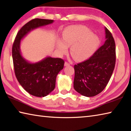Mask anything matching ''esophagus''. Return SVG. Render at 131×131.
<instances>
[{
    "instance_id": "esophagus-1",
    "label": "esophagus",
    "mask_w": 131,
    "mask_h": 131,
    "mask_svg": "<svg viewBox=\"0 0 131 131\" xmlns=\"http://www.w3.org/2000/svg\"><path fill=\"white\" fill-rule=\"evenodd\" d=\"M70 65V63L68 62H65V66H69Z\"/></svg>"
}]
</instances>
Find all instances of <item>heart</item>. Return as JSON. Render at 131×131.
Wrapping results in <instances>:
<instances>
[{
  "mask_svg": "<svg viewBox=\"0 0 131 131\" xmlns=\"http://www.w3.org/2000/svg\"><path fill=\"white\" fill-rule=\"evenodd\" d=\"M63 40H59L57 47L61 54L67 52L72 46L70 53L76 60L82 61L94 54L99 45V39L84 26H72L66 28L63 34Z\"/></svg>",
  "mask_w": 131,
  "mask_h": 131,
  "instance_id": "b5f03b06",
  "label": "heart"
}]
</instances>
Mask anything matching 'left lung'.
I'll use <instances>...</instances> for the list:
<instances>
[{
	"mask_svg": "<svg viewBox=\"0 0 131 131\" xmlns=\"http://www.w3.org/2000/svg\"><path fill=\"white\" fill-rule=\"evenodd\" d=\"M106 41L89 59L74 66V88L87 97L94 96L105 89L116 63V44L112 34L105 28Z\"/></svg>",
	"mask_w": 131,
	"mask_h": 131,
	"instance_id": "left-lung-1",
	"label": "left lung"
}]
</instances>
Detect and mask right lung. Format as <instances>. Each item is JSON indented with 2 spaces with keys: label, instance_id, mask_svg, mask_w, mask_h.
Returning <instances> with one entry per match:
<instances>
[{
  "label": "right lung",
  "instance_id": "add662e5",
  "mask_svg": "<svg viewBox=\"0 0 131 131\" xmlns=\"http://www.w3.org/2000/svg\"><path fill=\"white\" fill-rule=\"evenodd\" d=\"M54 20L35 18L29 21L17 33L12 47L14 72L17 80L26 91L37 97H44L55 87L56 77L63 69L64 61L61 58L47 57L36 63H30L22 56L21 40L35 29L52 24Z\"/></svg>",
  "mask_w": 131,
  "mask_h": 131
}]
</instances>
